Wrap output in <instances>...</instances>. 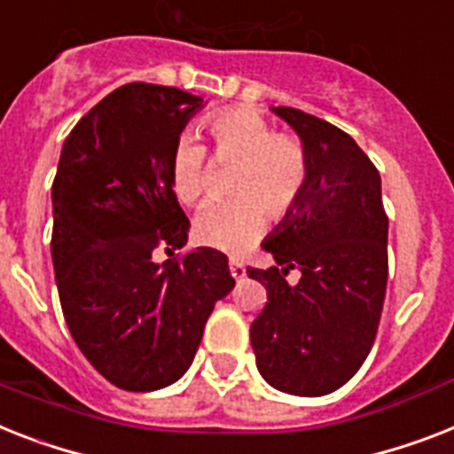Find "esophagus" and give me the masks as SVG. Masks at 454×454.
Listing matches in <instances>:
<instances>
[{
  "instance_id": "34e87169",
  "label": "esophagus",
  "mask_w": 454,
  "mask_h": 454,
  "mask_svg": "<svg viewBox=\"0 0 454 454\" xmlns=\"http://www.w3.org/2000/svg\"><path fill=\"white\" fill-rule=\"evenodd\" d=\"M228 268H231V275H233V278L238 279V282H239V279H245V278H247L245 265L239 263V261L233 259V261H231V263H228Z\"/></svg>"
}]
</instances>
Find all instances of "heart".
<instances>
[{
    "label": "heart",
    "mask_w": 454,
    "mask_h": 454,
    "mask_svg": "<svg viewBox=\"0 0 454 454\" xmlns=\"http://www.w3.org/2000/svg\"><path fill=\"white\" fill-rule=\"evenodd\" d=\"M216 163H235L226 205L205 209L195 221V239L223 254H242L263 233L265 208L286 219L298 207L308 184V156L291 135H275L270 123L247 106H233L205 121ZM169 184L179 202L195 207L205 198V149L191 137L176 142L169 160Z\"/></svg>",
    "instance_id": "heart-1"
}]
</instances>
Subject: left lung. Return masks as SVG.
<instances>
[{
	"mask_svg": "<svg viewBox=\"0 0 454 454\" xmlns=\"http://www.w3.org/2000/svg\"><path fill=\"white\" fill-rule=\"evenodd\" d=\"M294 128L308 184L298 207L263 239L278 265L247 268L268 303L252 322L263 380L294 396H324L352 378L373 348L387 289V221L380 175L340 128L272 106ZM289 270L301 272L296 286Z\"/></svg>",
	"mask_w": 454,
	"mask_h": 454,
	"instance_id": "left-lung-1",
	"label": "left lung"
}]
</instances>
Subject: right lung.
<instances>
[{"instance_id":"1","label":"right lung","mask_w":454,"mask_h":454,"mask_svg":"<svg viewBox=\"0 0 454 454\" xmlns=\"http://www.w3.org/2000/svg\"><path fill=\"white\" fill-rule=\"evenodd\" d=\"M205 102L179 88L128 83L74 125L53 182L55 285L65 322L98 373L128 392L182 378L215 303L235 279L198 247L182 261L189 219L169 184L179 135Z\"/></svg>"}]
</instances>
